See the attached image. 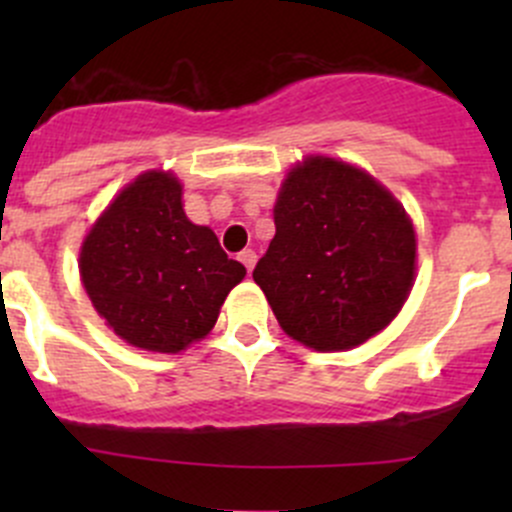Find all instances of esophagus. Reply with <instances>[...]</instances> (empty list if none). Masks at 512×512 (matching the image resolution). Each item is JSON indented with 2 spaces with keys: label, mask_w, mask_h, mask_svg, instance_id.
Segmentation results:
<instances>
[{
  "label": "esophagus",
  "mask_w": 512,
  "mask_h": 512,
  "mask_svg": "<svg viewBox=\"0 0 512 512\" xmlns=\"http://www.w3.org/2000/svg\"><path fill=\"white\" fill-rule=\"evenodd\" d=\"M240 262L247 267V272H252V267H255V262H257V252L255 250H242L240 252Z\"/></svg>",
  "instance_id": "obj_1"
}]
</instances>
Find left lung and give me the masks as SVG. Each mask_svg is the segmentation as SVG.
<instances>
[{"instance_id": "left-lung-1", "label": "left lung", "mask_w": 512, "mask_h": 512, "mask_svg": "<svg viewBox=\"0 0 512 512\" xmlns=\"http://www.w3.org/2000/svg\"><path fill=\"white\" fill-rule=\"evenodd\" d=\"M275 227L252 277L299 344L354 349L404 307L414 287L416 232L404 205L366 170L304 158L282 183Z\"/></svg>"}]
</instances>
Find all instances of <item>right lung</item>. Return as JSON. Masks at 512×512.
<instances>
[{"mask_svg": "<svg viewBox=\"0 0 512 512\" xmlns=\"http://www.w3.org/2000/svg\"><path fill=\"white\" fill-rule=\"evenodd\" d=\"M79 272L108 327L160 354L208 337L245 277L210 227L190 223L183 185L165 170L138 175L113 198L81 245Z\"/></svg>", "mask_w": 512, "mask_h": 512, "instance_id": "add662e5", "label": "right lung"}]
</instances>
